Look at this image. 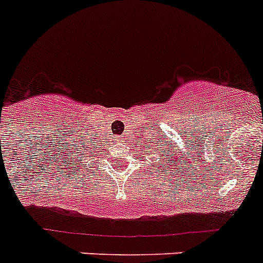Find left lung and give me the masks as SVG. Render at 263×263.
I'll list each match as a JSON object with an SVG mask.
<instances>
[{
	"label": "left lung",
	"instance_id": "obj_1",
	"mask_svg": "<svg viewBox=\"0 0 263 263\" xmlns=\"http://www.w3.org/2000/svg\"><path fill=\"white\" fill-rule=\"evenodd\" d=\"M165 161H167V160H165ZM168 161H170V163H171V160H170V159H168ZM160 164H161V161H160ZM165 167H170V165H167V164H165Z\"/></svg>",
	"mask_w": 263,
	"mask_h": 263
}]
</instances>
